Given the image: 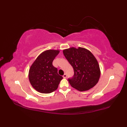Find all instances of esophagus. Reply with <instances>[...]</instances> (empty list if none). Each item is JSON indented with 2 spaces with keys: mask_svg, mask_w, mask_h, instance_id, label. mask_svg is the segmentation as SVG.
<instances>
[{
  "mask_svg": "<svg viewBox=\"0 0 127 127\" xmlns=\"http://www.w3.org/2000/svg\"><path fill=\"white\" fill-rule=\"evenodd\" d=\"M63 78H67V75L66 74H64V75H63Z\"/></svg>",
  "mask_w": 127,
  "mask_h": 127,
  "instance_id": "esophagus-1",
  "label": "esophagus"
}]
</instances>
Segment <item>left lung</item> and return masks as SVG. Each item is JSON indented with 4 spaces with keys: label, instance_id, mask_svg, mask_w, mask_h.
Here are the masks:
<instances>
[{
    "label": "left lung",
    "instance_id": "obj_1",
    "mask_svg": "<svg viewBox=\"0 0 127 127\" xmlns=\"http://www.w3.org/2000/svg\"><path fill=\"white\" fill-rule=\"evenodd\" d=\"M63 53L74 69V76L68 78L71 86L81 92L93 87L101 75L98 62L93 55L88 50L80 47L65 49Z\"/></svg>",
    "mask_w": 127,
    "mask_h": 127
}]
</instances>
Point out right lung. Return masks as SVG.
Wrapping results in <instances>:
<instances>
[{
  "instance_id": "add662e5",
  "label": "right lung",
  "mask_w": 127,
  "mask_h": 127,
  "mask_svg": "<svg viewBox=\"0 0 127 127\" xmlns=\"http://www.w3.org/2000/svg\"><path fill=\"white\" fill-rule=\"evenodd\" d=\"M59 50H48L37 57L31 66L29 78L32 87L41 93L48 94L56 91L63 77L58 74L52 62Z\"/></svg>"
}]
</instances>
